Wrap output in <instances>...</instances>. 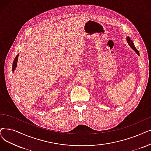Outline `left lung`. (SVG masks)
<instances>
[{"mask_svg": "<svg viewBox=\"0 0 151 151\" xmlns=\"http://www.w3.org/2000/svg\"><path fill=\"white\" fill-rule=\"evenodd\" d=\"M127 41H128V43L129 45L131 47L132 49L137 54V55H139V52L138 50L135 47V46H134L133 43H132V41L129 38V37H127Z\"/></svg>", "mask_w": 151, "mask_h": 151, "instance_id": "obj_1", "label": "left lung"}]
</instances>
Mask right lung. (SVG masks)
<instances>
[{
    "mask_svg": "<svg viewBox=\"0 0 151 151\" xmlns=\"http://www.w3.org/2000/svg\"><path fill=\"white\" fill-rule=\"evenodd\" d=\"M19 54H18L17 56L15 57V58L14 59V61L13 63V65H12V70L13 71H14V70L15 69L17 65V61H18V58H19Z\"/></svg>",
    "mask_w": 151,
    "mask_h": 151,
    "instance_id": "1",
    "label": "right lung"
}]
</instances>
